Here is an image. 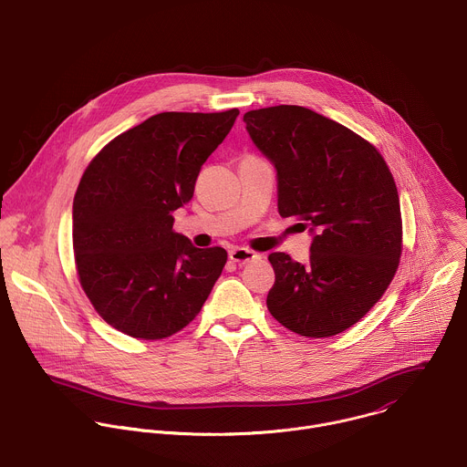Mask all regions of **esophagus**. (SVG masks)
<instances>
[{"instance_id": "esophagus-1", "label": "esophagus", "mask_w": 467, "mask_h": 467, "mask_svg": "<svg viewBox=\"0 0 467 467\" xmlns=\"http://www.w3.org/2000/svg\"><path fill=\"white\" fill-rule=\"evenodd\" d=\"M229 258H231V262L244 265V264H247V262H253V260H256V258H258V254H256L254 251H251V249H245V247H236V249L229 251Z\"/></svg>"}]
</instances>
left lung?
Returning <instances> with one entry per match:
<instances>
[{"label": "left lung", "mask_w": 467, "mask_h": 467, "mask_svg": "<svg viewBox=\"0 0 467 467\" xmlns=\"http://www.w3.org/2000/svg\"><path fill=\"white\" fill-rule=\"evenodd\" d=\"M275 165L278 213L313 234L307 264L271 253L269 313L309 338L338 335L382 298L402 254L399 191L382 154L351 129L298 105L244 114Z\"/></svg>", "instance_id": "obj_1"}]
</instances>
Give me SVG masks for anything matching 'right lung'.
<instances>
[{
  "instance_id": "add662e5",
  "label": "right lung",
  "mask_w": 467,
  "mask_h": 467,
  "mask_svg": "<svg viewBox=\"0 0 467 467\" xmlns=\"http://www.w3.org/2000/svg\"><path fill=\"white\" fill-rule=\"evenodd\" d=\"M225 112H160L109 141L85 169L72 203L79 284L114 329L141 340L182 331L227 262L172 231L205 160L234 125Z\"/></svg>"
}]
</instances>
